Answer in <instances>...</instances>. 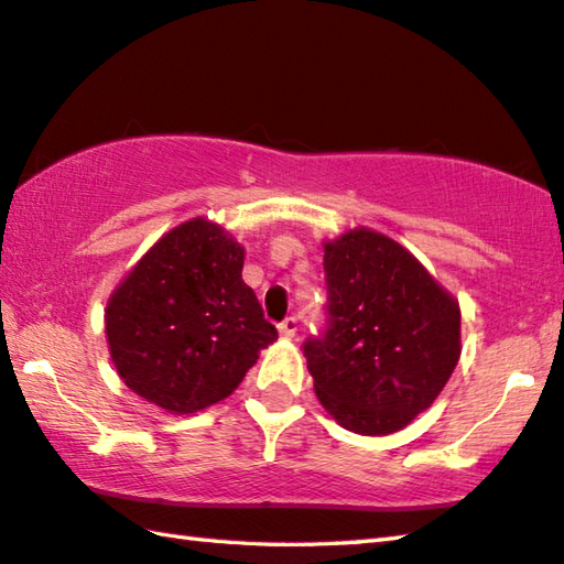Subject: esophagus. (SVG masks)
Wrapping results in <instances>:
<instances>
[{"label": "esophagus", "instance_id": "esophagus-1", "mask_svg": "<svg viewBox=\"0 0 564 564\" xmlns=\"http://www.w3.org/2000/svg\"><path fill=\"white\" fill-rule=\"evenodd\" d=\"M279 333L283 337H295V333H297V317H285L283 323L279 325Z\"/></svg>", "mask_w": 564, "mask_h": 564}]
</instances>
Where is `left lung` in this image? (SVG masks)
Wrapping results in <instances>:
<instances>
[{"label": "left lung", "instance_id": "1", "mask_svg": "<svg viewBox=\"0 0 564 564\" xmlns=\"http://www.w3.org/2000/svg\"><path fill=\"white\" fill-rule=\"evenodd\" d=\"M327 329L305 341L315 393L359 435H391L433 405L462 351L459 303L399 241H325Z\"/></svg>", "mask_w": 564, "mask_h": 564}]
</instances>
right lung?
Listing matches in <instances>:
<instances>
[{
    "label": "right lung",
    "mask_w": 564,
    "mask_h": 564,
    "mask_svg": "<svg viewBox=\"0 0 564 564\" xmlns=\"http://www.w3.org/2000/svg\"><path fill=\"white\" fill-rule=\"evenodd\" d=\"M241 269L245 247L205 217L143 253L105 311L109 355L131 391L187 415L237 389L279 337Z\"/></svg>",
    "instance_id": "add662e5"
}]
</instances>
